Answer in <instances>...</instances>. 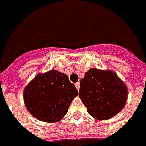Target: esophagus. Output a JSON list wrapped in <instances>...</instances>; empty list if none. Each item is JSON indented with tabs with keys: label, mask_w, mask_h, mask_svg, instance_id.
I'll return each instance as SVG.
<instances>
[{
	"label": "esophagus",
	"mask_w": 146,
	"mask_h": 146,
	"mask_svg": "<svg viewBox=\"0 0 146 146\" xmlns=\"http://www.w3.org/2000/svg\"><path fill=\"white\" fill-rule=\"evenodd\" d=\"M75 85H76L77 90H79V89H80V82H77V83H76V84H75Z\"/></svg>",
	"instance_id": "1"
}]
</instances>
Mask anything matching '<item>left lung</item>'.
I'll return each instance as SVG.
<instances>
[{
    "label": "left lung",
    "mask_w": 146,
    "mask_h": 146,
    "mask_svg": "<svg viewBox=\"0 0 146 146\" xmlns=\"http://www.w3.org/2000/svg\"><path fill=\"white\" fill-rule=\"evenodd\" d=\"M79 96L88 113L103 120L114 117L124 107L127 89L115 72L93 68L81 79Z\"/></svg>",
    "instance_id": "8db88e82"
}]
</instances>
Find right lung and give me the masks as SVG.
<instances>
[{"label": "right lung", "mask_w": 146, "mask_h": 146, "mask_svg": "<svg viewBox=\"0 0 146 146\" xmlns=\"http://www.w3.org/2000/svg\"><path fill=\"white\" fill-rule=\"evenodd\" d=\"M78 95L68 76L52 70L39 74L26 87L23 98L27 110L39 120L53 123L61 120Z\"/></svg>", "instance_id": "obj_1"}]
</instances>
